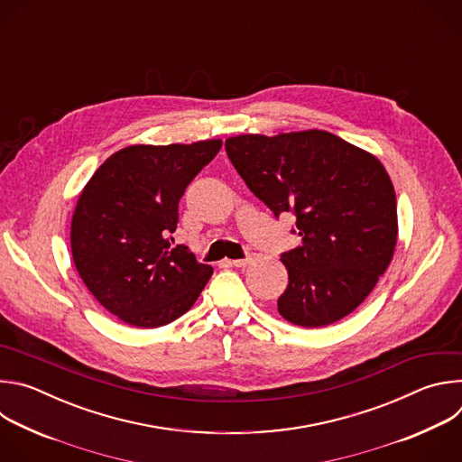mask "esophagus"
Wrapping results in <instances>:
<instances>
[{
  "label": "esophagus",
  "mask_w": 462,
  "mask_h": 462,
  "mask_svg": "<svg viewBox=\"0 0 462 462\" xmlns=\"http://www.w3.org/2000/svg\"><path fill=\"white\" fill-rule=\"evenodd\" d=\"M250 263V257L246 259H225V265L228 267H246Z\"/></svg>",
  "instance_id": "1"
}]
</instances>
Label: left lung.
<instances>
[{
    "label": "left lung",
    "instance_id": "obj_1",
    "mask_svg": "<svg viewBox=\"0 0 462 462\" xmlns=\"http://www.w3.org/2000/svg\"><path fill=\"white\" fill-rule=\"evenodd\" d=\"M225 148L276 217L296 216L301 245L282 254L289 285L278 300L280 314L310 328L351 314L397 246V195L383 164L323 129L237 135Z\"/></svg>",
    "mask_w": 462,
    "mask_h": 462
}]
</instances>
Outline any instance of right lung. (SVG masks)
Segmentation results:
<instances>
[{
  "mask_svg": "<svg viewBox=\"0 0 462 462\" xmlns=\"http://www.w3.org/2000/svg\"><path fill=\"white\" fill-rule=\"evenodd\" d=\"M223 141L135 144L100 164L71 219L75 267L97 301L127 325L153 328L191 309L214 269L170 246L179 201ZM173 241V237H171Z\"/></svg>",
  "mask_w": 462,
  "mask_h": 462,
  "instance_id": "right-lung-1",
  "label": "right lung"
}]
</instances>
